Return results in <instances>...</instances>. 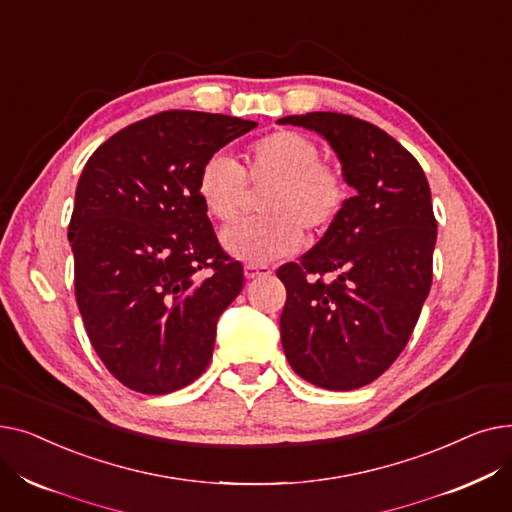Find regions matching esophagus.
Returning a JSON list of instances; mask_svg holds the SVG:
<instances>
[{"label": "esophagus", "instance_id": "esophagus-1", "mask_svg": "<svg viewBox=\"0 0 512 512\" xmlns=\"http://www.w3.org/2000/svg\"><path fill=\"white\" fill-rule=\"evenodd\" d=\"M272 270L267 265H255V263H249L245 265V278L247 280H255L259 276H270Z\"/></svg>", "mask_w": 512, "mask_h": 512}]
</instances>
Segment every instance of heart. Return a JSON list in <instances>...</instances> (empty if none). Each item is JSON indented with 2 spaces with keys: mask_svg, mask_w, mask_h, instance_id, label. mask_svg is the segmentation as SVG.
Wrapping results in <instances>:
<instances>
[{
  "mask_svg": "<svg viewBox=\"0 0 512 512\" xmlns=\"http://www.w3.org/2000/svg\"><path fill=\"white\" fill-rule=\"evenodd\" d=\"M313 139L297 130L265 134L245 151V168L226 153L209 155L199 170L197 193L215 220L234 222L249 184L267 186L265 215L240 222L222 234L230 255L249 263H270L301 247V228L324 232L342 213L348 186L334 164L319 161Z\"/></svg>",
  "mask_w": 512,
  "mask_h": 512,
  "instance_id": "b5f03b06",
  "label": "heart"
}]
</instances>
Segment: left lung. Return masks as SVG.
Here are the masks:
<instances>
[{"instance_id":"8db88e82","label":"left lung","mask_w":512,"mask_h":512,"mask_svg":"<svg viewBox=\"0 0 512 512\" xmlns=\"http://www.w3.org/2000/svg\"><path fill=\"white\" fill-rule=\"evenodd\" d=\"M278 124L315 130L355 188L299 263H286L280 336L290 367L326 390L378 380L407 346L432 286L438 236L417 159L365 120L311 112Z\"/></svg>"}]
</instances>
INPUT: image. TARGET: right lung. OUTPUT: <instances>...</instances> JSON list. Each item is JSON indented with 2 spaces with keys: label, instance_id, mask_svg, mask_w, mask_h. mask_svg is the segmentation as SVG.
<instances>
[{
  "label": "right lung",
  "instance_id": "1",
  "mask_svg": "<svg viewBox=\"0 0 512 512\" xmlns=\"http://www.w3.org/2000/svg\"><path fill=\"white\" fill-rule=\"evenodd\" d=\"M255 126L161 112L107 139L78 178L68 226L78 311L107 371L134 392L180 390L211 361L218 319L245 276L218 245L197 178L209 155Z\"/></svg>",
  "mask_w": 512,
  "mask_h": 512
}]
</instances>
